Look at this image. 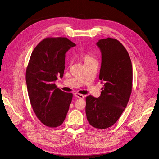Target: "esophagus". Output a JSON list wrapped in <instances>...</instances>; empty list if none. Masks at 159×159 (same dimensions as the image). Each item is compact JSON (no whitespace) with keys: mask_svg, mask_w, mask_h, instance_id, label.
<instances>
[{"mask_svg":"<svg viewBox=\"0 0 159 159\" xmlns=\"http://www.w3.org/2000/svg\"><path fill=\"white\" fill-rule=\"evenodd\" d=\"M74 95H75V97H77V98H84V96L83 94H79V93H75L74 94Z\"/></svg>","mask_w":159,"mask_h":159,"instance_id":"esophagus-1","label":"esophagus"}]
</instances>
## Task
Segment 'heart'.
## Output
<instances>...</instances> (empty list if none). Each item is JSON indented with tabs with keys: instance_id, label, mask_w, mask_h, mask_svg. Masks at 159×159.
Returning a JSON list of instances; mask_svg holds the SVG:
<instances>
[{
	"instance_id": "obj_1",
	"label": "heart",
	"mask_w": 159,
	"mask_h": 159,
	"mask_svg": "<svg viewBox=\"0 0 159 159\" xmlns=\"http://www.w3.org/2000/svg\"><path fill=\"white\" fill-rule=\"evenodd\" d=\"M82 57H83V59L84 60V62L93 59L91 57L90 55H89L88 54H84L83 55H82Z\"/></svg>"
}]
</instances>
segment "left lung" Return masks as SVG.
Returning <instances> with one entry per match:
<instances>
[{"label":"left lung","mask_w":159,"mask_h":159,"mask_svg":"<svg viewBox=\"0 0 159 159\" xmlns=\"http://www.w3.org/2000/svg\"><path fill=\"white\" fill-rule=\"evenodd\" d=\"M102 55L99 79L100 96L86 97L85 113L93 127L105 129L115 124L126 108L132 92V66L127 51L117 40L107 38L97 42Z\"/></svg>","instance_id":"8db88e82"}]
</instances>
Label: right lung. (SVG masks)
<instances>
[{"label":"right lung","mask_w":159,"mask_h":159,"mask_svg":"<svg viewBox=\"0 0 159 159\" xmlns=\"http://www.w3.org/2000/svg\"><path fill=\"white\" fill-rule=\"evenodd\" d=\"M75 44L66 38H46L32 52L26 70L30 104L40 121L49 127L61 125L71 104L72 94L55 84L63 77L65 54Z\"/></svg>","instance_id":"right-lung-1"}]
</instances>
